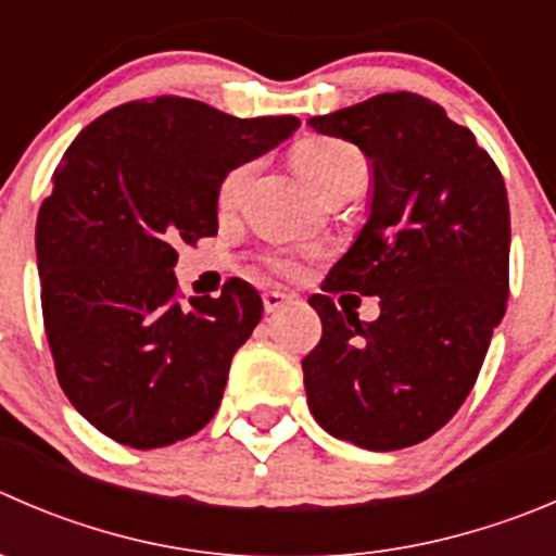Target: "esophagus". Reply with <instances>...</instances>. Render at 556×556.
I'll return each instance as SVG.
<instances>
[{"label": "esophagus", "instance_id": "obj_1", "mask_svg": "<svg viewBox=\"0 0 556 556\" xmlns=\"http://www.w3.org/2000/svg\"><path fill=\"white\" fill-rule=\"evenodd\" d=\"M288 304H293V295L279 293V290H266V293H263V306H266V312H279Z\"/></svg>", "mask_w": 556, "mask_h": 556}]
</instances>
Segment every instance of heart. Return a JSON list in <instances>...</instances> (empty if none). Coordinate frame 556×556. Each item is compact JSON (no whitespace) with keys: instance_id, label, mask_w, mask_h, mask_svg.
Wrapping results in <instances>:
<instances>
[{"instance_id":"1","label":"heart","mask_w":556,"mask_h":556,"mask_svg":"<svg viewBox=\"0 0 556 556\" xmlns=\"http://www.w3.org/2000/svg\"><path fill=\"white\" fill-rule=\"evenodd\" d=\"M293 163L299 174L320 192L323 198H337L344 192L364 190L369 179V160L355 143L342 141V138H328V135H315L306 138L293 149ZM255 174V163H241L223 176L217 190V203L223 208L236 206L244 195ZM271 266L282 274H299V261L295 257H274Z\"/></svg>"}]
</instances>
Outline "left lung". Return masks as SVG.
Masks as SVG:
<instances>
[{"label":"left lung","instance_id":"8db88e82","mask_svg":"<svg viewBox=\"0 0 556 556\" xmlns=\"http://www.w3.org/2000/svg\"><path fill=\"white\" fill-rule=\"evenodd\" d=\"M371 160V212L309 304L323 320L301 361L315 421L366 451L432 438L472 391L508 306L510 208L476 135L413 91L312 116ZM381 299L366 324L331 294Z\"/></svg>","mask_w":556,"mask_h":556}]
</instances>
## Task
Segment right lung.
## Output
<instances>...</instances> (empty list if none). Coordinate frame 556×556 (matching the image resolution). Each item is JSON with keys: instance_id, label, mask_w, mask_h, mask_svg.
<instances>
[{"instance_id": "right-lung-1", "label": "right lung", "mask_w": 556, "mask_h": 556, "mask_svg": "<svg viewBox=\"0 0 556 556\" xmlns=\"http://www.w3.org/2000/svg\"><path fill=\"white\" fill-rule=\"evenodd\" d=\"M299 124L163 94L111 108L67 147L37 214L42 323L59 386L105 438L163 448L214 418L263 301L241 279L181 301L176 247L217 233L223 176Z\"/></svg>"}]
</instances>
